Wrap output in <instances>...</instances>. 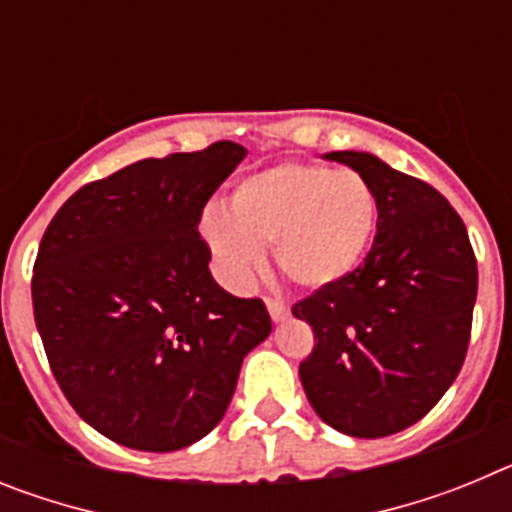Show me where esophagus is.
I'll return each mask as SVG.
<instances>
[{
  "instance_id": "obj_1",
  "label": "esophagus",
  "mask_w": 512,
  "mask_h": 512,
  "mask_svg": "<svg viewBox=\"0 0 512 512\" xmlns=\"http://www.w3.org/2000/svg\"><path fill=\"white\" fill-rule=\"evenodd\" d=\"M266 307H269V315H271V320H274V323H282V320H287L289 307L284 305V302L269 297V300H266Z\"/></svg>"
}]
</instances>
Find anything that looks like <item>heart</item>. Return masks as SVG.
Wrapping results in <instances>:
<instances>
[{"mask_svg": "<svg viewBox=\"0 0 512 512\" xmlns=\"http://www.w3.org/2000/svg\"><path fill=\"white\" fill-rule=\"evenodd\" d=\"M372 184L354 171L279 164L235 184L228 210L210 207L202 235L225 277L246 284L264 266V246L297 287L320 289L351 277L377 230Z\"/></svg>", "mask_w": 512, "mask_h": 512, "instance_id": "1", "label": "heart"}]
</instances>
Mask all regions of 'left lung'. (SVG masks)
I'll return each mask as SVG.
<instances>
[{
	"instance_id": "left-lung-1",
	"label": "left lung",
	"mask_w": 512,
	"mask_h": 512,
	"mask_svg": "<svg viewBox=\"0 0 512 512\" xmlns=\"http://www.w3.org/2000/svg\"><path fill=\"white\" fill-rule=\"evenodd\" d=\"M325 158L372 184L377 235L351 277L292 305V315L315 333L300 379L330 428L384 438L418 423L461 372L477 259L459 212L428 182L372 153Z\"/></svg>"
}]
</instances>
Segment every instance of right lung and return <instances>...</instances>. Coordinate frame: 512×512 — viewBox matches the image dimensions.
I'll return each instance as SVG.
<instances>
[{"mask_svg":"<svg viewBox=\"0 0 512 512\" xmlns=\"http://www.w3.org/2000/svg\"><path fill=\"white\" fill-rule=\"evenodd\" d=\"M246 156L233 140L143 158L63 202L33 266V312L71 408L110 441L176 451L223 420L271 333L259 297L212 279L207 200Z\"/></svg>","mask_w":512,"mask_h":512,"instance_id":"right-lung-1","label":"right lung"}]
</instances>
